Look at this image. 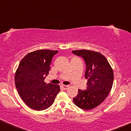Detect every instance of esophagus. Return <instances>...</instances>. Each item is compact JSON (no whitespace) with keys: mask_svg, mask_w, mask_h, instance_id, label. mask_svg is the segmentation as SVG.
Here are the masks:
<instances>
[{"mask_svg":"<svg viewBox=\"0 0 131 131\" xmlns=\"http://www.w3.org/2000/svg\"><path fill=\"white\" fill-rule=\"evenodd\" d=\"M69 85H62V89L64 90H66V89H67L69 88Z\"/></svg>","mask_w":131,"mask_h":131,"instance_id":"obj_1","label":"esophagus"}]
</instances>
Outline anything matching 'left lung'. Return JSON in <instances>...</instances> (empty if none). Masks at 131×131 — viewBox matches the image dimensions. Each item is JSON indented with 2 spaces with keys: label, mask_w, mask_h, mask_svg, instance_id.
<instances>
[{
  "label": "left lung",
  "mask_w": 131,
  "mask_h": 131,
  "mask_svg": "<svg viewBox=\"0 0 131 131\" xmlns=\"http://www.w3.org/2000/svg\"><path fill=\"white\" fill-rule=\"evenodd\" d=\"M76 55L83 58L86 65L85 90L79 89L73 98L76 106L84 110L97 107L109 95L114 81V72L107 59L101 53L88 50H73Z\"/></svg>",
  "instance_id": "1"
}]
</instances>
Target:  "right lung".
<instances>
[{"label": "right lung", "mask_w": 131, "mask_h": 131, "mask_svg": "<svg viewBox=\"0 0 131 131\" xmlns=\"http://www.w3.org/2000/svg\"><path fill=\"white\" fill-rule=\"evenodd\" d=\"M58 50H39L29 53L20 61L14 77L19 95L28 107L36 111L47 109L60 92L59 85L47 84L45 76L50 69Z\"/></svg>", "instance_id": "1"}]
</instances>
